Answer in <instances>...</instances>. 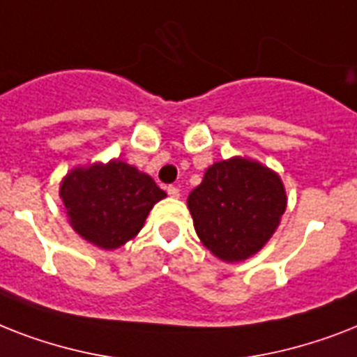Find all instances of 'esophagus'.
Masks as SVG:
<instances>
[{
  "instance_id": "34e87169",
  "label": "esophagus",
  "mask_w": 357,
  "mask_h": 357,
  "mask_svg": "<svg viewBox=\"0 0 357 357\" xmlns=\"http://www.w3.org/2000/svg\"><path fill=\"white\" fill-rule=\"evenodd\" d=\"M167 192L168 196H172V198H179V189L178 187H174V185H168Z\"/></svg>"
}]
</instances>
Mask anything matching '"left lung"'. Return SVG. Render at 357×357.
<instances>
[{
	"instance_id": "left-lung-1",
	"label": "left lung",
	"mask_w": 357,
	"mask_h": 357,
	"mask_svg": "<svg viewBox=\"0 0 357 357\" xmlns=\"http://www.w3.org/2000/svg\"><path fill=\"white\" fill-rule=\"evenodd\" d=\"M187 204L204 246L234 263L265 246L276 231L287 198L282 179L272 170L237 157L207 168Z\"/></svg>"
}]
</instances>
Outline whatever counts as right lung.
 Wrapping results in <instances>:
<instances>
[{
  "instance_id": "add662e5",
  "label": "right lung",
  "mask_w": 357,
  "mask_h": 357,
  "mask_svg": "<svg viewBox=\"0 0 357 357\" xmlns=\"http://www.w3.org/2000/svg\"><path fill=\"white\" fill-rule=\"evenodd\" d=\"M165 196L148 174L122 161L75 168L61 185L72 228L105 250L139 234L153 204Z\"/></svg>"
}]
</instances>
